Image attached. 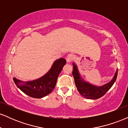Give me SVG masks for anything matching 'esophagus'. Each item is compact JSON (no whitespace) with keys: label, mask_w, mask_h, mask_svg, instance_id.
I'll return each instance as SVG.
<instances>
[{"label":"esophagus","mask_w":128,"mask_h":128,"mask_svg":"<svg viewBox=\"0 0 128 128\" xmlns=\"http://www.w3.org/2000/svg\"><path fill=\"white\" fill-rule=\"evenodd\" d=\"M74 59V55L72 54H68L66 57V60H67V62H70L73 60Z\"/></svg>","instance_id":"obj_1"}]
</instances>
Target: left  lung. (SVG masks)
<instances>
[{"mask_svg": "<svg viewBox=\"0 0 128 128\" xmlns=\"http://www.w3.org/2000/svg\"><path fill=\"white\" fill-rule=\"evenodd\" d=\"M73 66L72 73L78 91L80 95L86 99H98L102 97L111 88L117 79L118 69H117L113 78L109 82L102 86H94L84 80L79 72L77 66L74 62H73Z\"/></svg>", "mask_w": 128, "mask_h": 128, "instance_id": "8db88e82", "label": "left lung"}]
</instances>
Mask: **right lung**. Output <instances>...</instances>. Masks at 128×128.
I'll list each match as a JSON object with an SVG mask.
<instances>
[{"label":"right lung","instance_id":"right-lung-1","mask_svg":"<svg viewBox=\"0 0 128 128\" xmlns=\"http://www.w3.org/2000/svg\"><path fill=\"white\" fill-rule=\"evenodd\" d=\"M66 63L64 58L56 60L44 75L35 80L22 81L16 78L13 80L16 86L26 95L36 99L42 98L50 93L54 89L58 76Z\"/></svg>","mask_w":128,"mask_h":128}]
</instances>
